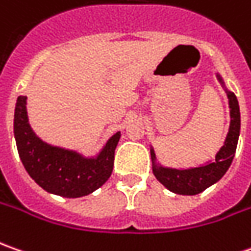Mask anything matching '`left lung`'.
I'll return each mask as SVG.
<instances>
[{"label": "left lung", "instance_id": "left-lung-1", "mask_svg": "<svg viewBox=\"0 0 251 251\" xmlns=\"http://www.w3.org/2000/svg\"><path fill=\"white\" fill-rule=\"evenodd\" d=\"M217 79L224 86L226 91L229 102V115L230 124L226 139L224 146L217 152L215 160L207 161L205 164L190 167V168H169L157 162V155L154 149L150 147L152 162V174L157 180L165 186L172 193L183 196H195L204 192L207 187L217 183L221 177L226 174V171L232 164L235 157L236 146H238L239 134H240V111L236 96L225 87L224 79L220 74H217Z\"/></svg>", "mask_w": 251, "mask_h": 251}]
</instances>
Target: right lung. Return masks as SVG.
<instances>
[{"label": "right lung", "instance_id": "1", "mask_svg": "<svg viewBox=\"0 0 251 251\" xmlns=\"http://www.w3.org/2000/svg\"><path fill=\"white\" fill-rule=\"evenodd\" d=\"M27 97L16 100L13 134L23 167L30 177L48 193L76 199L93 193L112 174L115 149L121 132L112 134L96 157L48 144L31 129L27 117Z\"/></svg>", "mask_w": 251, "mask_h": 251}]
</instances>
